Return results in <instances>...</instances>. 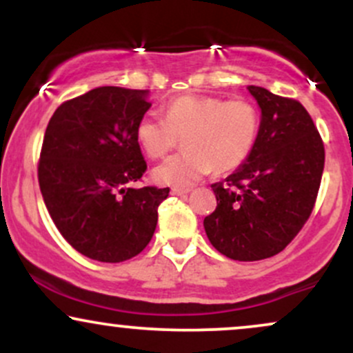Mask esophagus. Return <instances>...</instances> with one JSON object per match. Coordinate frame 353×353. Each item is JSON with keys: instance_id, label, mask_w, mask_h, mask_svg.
Here are the masks:
<instances>
[{"instance_id": "1", "label": "esophagus", "mask_w": 353, "mask_h": 353, "mask_svg": "<svg viewBox=\"0 0 353 353\" xmlns=\"http://www.w3.org/2000/svg\"><path fill=\"white\" fill-rule=\"evenodd\" d=\"M189 192H190L189 188H176V185L171 188L172 196H184V194H189Z\"/></svg>"}]
</instances>
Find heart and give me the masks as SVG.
Returning <instances> with one entry per match:
<instances>
[{
    "mask_svg": "<svg viewBox=\"0 0 353 353\" xmlns=\"http://www.w3.org/2000/svg\"><path fill=\"white\" fill-rule=\"evenodd\" d=\"M261 132V111L247 99L181 96L165 108V117L145 114L136 137L151 157H163L184 139L185 151L154 168L161 184L190 185L216 169L230 172L247 161Z\"/></svg>",
    "mask_w": 353,
    "mask_h": 353,
    "instance_id": "obj_1",
    "label": "heart"
}]
</instances>
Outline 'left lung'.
I'll return each mask as SVG.
<instances>
[{
	"mask_svg": "<svg viewBox=\"0 0 353 353\" xmlns=\"http://www.w3.org/2000/svg\"><path fill=\"white\" fill-rule=\"evenodd\" d=\"M261 132L247 161L212 184L217 208L204 219L210 244L234 261L272 257L310 217L322 181V137L299 101L247 86Z\"/></svg>",
	"mask_w": 353,
	"mask_h": 353,
	"instance_id": "1",
	"label": "left lung"
}]
</instances>
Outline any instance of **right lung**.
I'll list each match as a JSON object with an SVG mask.
<instances>
[{
	"label": "right lung",
	"mask_w": 353,
	"mask_h": 353,
	"mask_svg": "<svg viewBox=\"0 0 353 353\" xmlns=\"http://www.w3.org/2000/svg\"><path fill=\"white\" fill-rule=\"evenodd\" d=\"M149 91L101 86L56 109L38 165L48 212L78 252L123 262L143 252L169 188H132L148 169L136 128Z\"/></svg>",
	"instance_id": "right-lung-1"
}]
</instances>
